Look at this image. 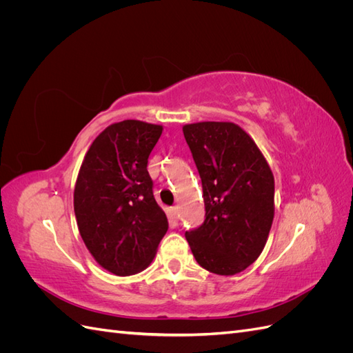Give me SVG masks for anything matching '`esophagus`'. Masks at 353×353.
I'll use <instances>...</instances> for the list:
<instances>
[{"label": "esophagus", "mask_w": 353, "mask_h": 353, "mask_svg": "<svg viewBox=\"0 0 353 353\" xmlns=\"http://www.w3.org/2000/svg\"><path fill=\"white\" fill-rule=\"evenodd\" d=\"M172 215H174L175 219L179 218V208H178V206H174V208H172Z\"/></svg>", "instance_id": "34e87169"}]
</instances>
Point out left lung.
Listing matches in <instances>:
<instances>
[{"instance_id": "1", "label": "left lung", "mask_w": 353, "mask_h": 353, "mask_svg": "<svg viewBox=\"0 0 353 353\" xmlns=\"http://www.w3.org/2000/svg\"><path fill=\"white\" fill-rule=\"evenodd\" d=\"M201 178L206 219L185 232L197 263L218 275L244 271L262 253L274 219V175L252 137L232 122L183 126Z\"/></svg>"}]
</instances>
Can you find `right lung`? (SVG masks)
<instances>
[{
  "instance_id": "add662e5",
  "label": "right lung",
  "mask_w": 353,
  "mask_h": 353,
  "mask_svg": "<svg viewBox=\"0 0 353 353\" xmlns=\"http://www.w3.org/2000/svg\"><path fill=\"white\" fill-rule=\"evenodd\" d=\"M163 126L128 119L95 138L74 184L81 237L100 266L126 276L145 270L168 231L147 163Z\"/></svg>"
}]
</instances>
